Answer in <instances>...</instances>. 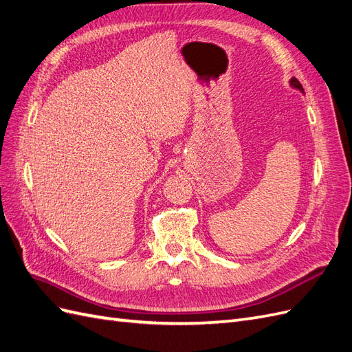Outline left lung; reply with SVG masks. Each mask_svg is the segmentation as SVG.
<instances>
[{
    "label": "left lung",
    "instance_id": "1",
    "mask_svg": "<svg viewBox=\"0 0 352 352\" xmlns=\"http://www.w3.org/2000/svg\"><path fill=\"white\" fill-rule=\"evenodd\" d=\"M289 85H291V87H292V88H295V89H300L301 92H304V89H302V85L300 83V80H298V79L292 78V79L289 80Z\"/></svg>",
    "mask_w": 352,
    "mask_h": 352
}]
</instances>
